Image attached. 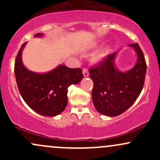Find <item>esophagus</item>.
I'll return each instance as SVG.
<instances>
[{"instance_id": "esophagus-1", "label": "esophagus", "mask_w": 160, "mask_h": 160, "mask_svg": "<svg viewBox=\"0 0 160 160\" xmlns=\"http://www.w3.org/2000/svg\"><path fill=\"white\" fill-rule=\"evenodd\" d=\"M82 74H83V76L85 77V78H86V77L89 76V71H87L86 68H84L83 70H82Z\"/></svg>"}]
</instances>
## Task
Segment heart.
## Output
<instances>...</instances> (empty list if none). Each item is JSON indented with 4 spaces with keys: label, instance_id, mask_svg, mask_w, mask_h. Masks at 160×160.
I'll return each mask as SVG.
<instances>
[{
    "label": "heart",
    "instance_id": "b5f03b06",
    "mask_svg": "<svg viewBox=\"0 0 160 160\" xmlns=\"http://www.w3.org/2000/svg\"><path fill=\"white\" fill-rule=\"evenodd\" d=\"M98 43H93L91 45V47H98ZM110 50H111L110 47H105L104 49H102L101 51H99V52L97 53V54H95V56H94V61L95 62H101L103 61L104 58H106V56L109 54Z\"/></svg>",
    "mask_w": 160,
    "mask_h": 160
}]
</instances>
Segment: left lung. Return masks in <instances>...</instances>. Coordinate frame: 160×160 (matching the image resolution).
Listing matches in <instances>:
<instances>
[{
    "label": "left lung",
    "mask_w": 160,
    "mask_h": 160,
    "mask_svg": "<svg viewBox=\"0 0 160 160\" xmlns=\"http://www.w3.org/2000/svg\"><path fill=\"white\" fill-rule=\"evenodd\" d=\"M128 46L138 56L132 68L126 71L117 68L115 65L117 52H114L89 70V77L94 83L92 102L95 109L102 114L120 115L132 105L143 89L147 71L144 56L138 43Z\"/></svg>",
    "instance_id": "obj_1"
}]
</instances>
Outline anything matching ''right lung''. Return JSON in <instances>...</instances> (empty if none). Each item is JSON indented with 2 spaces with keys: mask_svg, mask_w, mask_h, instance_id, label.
<instances>
[{
  "mask_svg": "<svg viewBox=\"0 0 160 160\" xmlns=\"http://www.w3.org/2000/svg\"><path fill=\"white\" fill-rule=\"evenodd\" d=\"M43 36L42 33L34 35L36 38ZM26 43L22 45L14 67L20 95L25 103L40 115L55 117L60 114L67 106L68 86L79 83L83 78L82 70L59 65L47 73L29 71L22 60V52Z\"/></svg>",
  "mask_w": 160,
  "mask_h": 160,
  "instance_id": "add662e5",
  "label": "right lung"
}]
</instances>
